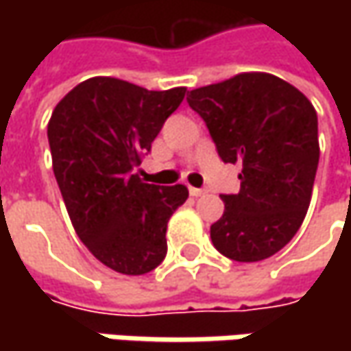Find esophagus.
<instances>
[{"instance_id": "obj_1", "label": "esophagus", "mask_w": 351, "mask_h": 351, "mask_svg": "<svg viewBox=\"0 0 351 351\" xmlns=\"http://www.w3.org/2000/svg\"><path fill=\"white\" fill-rule=\"evenodd\" d=\"M203 193H205V189H199V187H189V195L201 197Z\"/></svg>"}]
</instances>
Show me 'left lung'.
<instances>
[{
  "mask_svg": "<svg viewBox=\"0 0 351 351\" xmlns=\"http://www.w3.org/2000/svg\"><path fill=\"white\" fill-rule=\"evenodd\" d=\"M189 107L205 121L224 164H240V191L221 195L213 246L234 262L277 254L303 223L318 168L313 103L271 74H238L197 88Z\"/></svg>",
  "mask_w": 351,
  "mask_h": 351,
  "instance_id": "left-lung-1",
  "label": "left lung"
}]
</instances>
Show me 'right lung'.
Here are the masks:
<instances>
[{"instance_id": "add662e5", "label": "right lung", "mask_w": 351, "mask_h": 351, "mask_svg": "<svg viewBox=\"0 0 351 351\" xmlns=\"http://www.w3.org/2000/svg\"><path fill=\"white\" fill-rule=\"evenodd\" d=\"M185 91L89 77L50 117L52 169L70 221L89 252L119 274L142 276L164 262L169 217L189 195L185 185L144 183L134 173Z\"/></svg>"}]
</instances>
